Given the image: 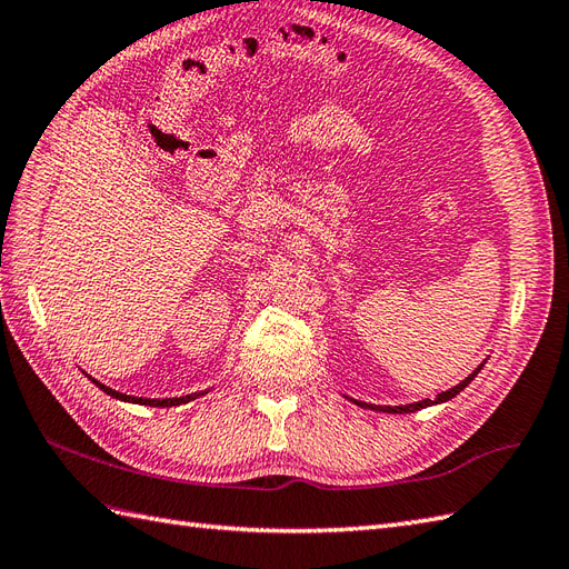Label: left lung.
Listing matches in <instances>:
<instances>
[{
  "label": "left lung",
  "instance_id": "8db88e82",
  "mask_svg": "<svg viewBox=\"0 0 569 569\" xmlns=\"http://www.w3.org/2000/svg\"><path fill=\"white\" fill-rule=\"evenodd\" d=\"M483 368V366H480ZM480 368H476L469 377H466L463 382H459L457 387H451L447 391H442V395H437L435 399H423V401H416V403H406V406H372V403H366V401H356L358 406H362V409H372V411H385V413H413V411H420V409H428V406H435V403H445L449 399H455L459 391H463L466 387L471 385L473 377L480 372Z\"/></svg>",
  "mask_w": 569,
  "mask_h": 569
}]
</instances>
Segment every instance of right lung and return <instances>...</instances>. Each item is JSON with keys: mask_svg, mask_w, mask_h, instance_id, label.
I'll list each match as a JSON object with an SVG mask.
<instances>
[{"mask_svg": "<svg viewBox=\"0 0 569 569\" xmlns=\"http://www.w3.org/2000/svg\"><path fill=\"white\" fill-rule=\"evenodd\" d=\"M89 380L96 385V387H100L106 391L108 397H112V399H120V401H129V403H143V406H160V409H166V406H180V403H187V401H192V399H197V397H201V395H207V391H194V395H187V397H174V399H141V397H129V395H122V391H114V389H110V387H106L103 382H98V380H93V377L89 375Z\"/></svg>", "mask_w": 569, "mask_h": 569, "instance_id": "1", "label": "right lung"}]
</instances>
